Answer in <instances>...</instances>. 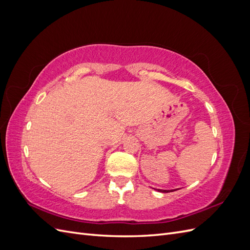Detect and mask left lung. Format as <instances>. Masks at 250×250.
Wrapping results in <instances>:
<instances>
[{
    "mask_svg": "<svg viewBox=\"0 0 250 250\" xmlns=\"http://www.w3.org/2000/svg\"><path fill=\"white\" fill-rule=\"evenodd\" d=\"M157 191H160V192H163V193H168V192H172V191H175V190H160V188H158Z\"/></svg>",
    "mask_w": 250,
    "mask_h": 250,
    "instance_id": "8db88e82",
    "label": "left lung"
}]
</instances>
